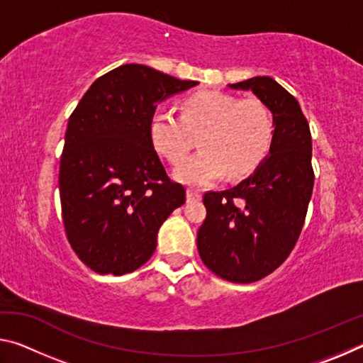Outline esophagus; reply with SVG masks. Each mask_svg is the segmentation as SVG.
I'll return each instance as SVG.
<instances>
[{
	"label": "esophagus",
	"instance_id": "obj_1",
	"mask_svg": "<svg viewBox=\"0 0 363 363\" xmlns=\"http://www.w3.org/2000/svg\"><path fill=\"white\" fill-rule=\"evenodd\" d=\"M196 200H201V194L199 192V190L189 189L187 190V201H196Z\"/></svg>",
	"mask_w": 363,
	"mask_h": 363
}]
</instances>
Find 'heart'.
I'll list each match as a JSON object with an SVG mask.
<instances>
[{
    "instance_id": "b5f03b06",
    "label": "heart",
    "mask_w": 363,
    "mask_h": 363,
    "mask_svg": "<svg viewBox=\"0 0 363 363\" xmlns=\"http://www.w3.org/2000/svg\"><path fill=\"white\" fill-rule=\"evenodd\" d=\"M190 131H203V150L184 160L174 177L189 186H208L225 173L230 177L251 173L269 153L275 123L270 108L257 97L238 101L219 91L189 96L182 115L160 107L150 118L153 149L173 164L187 155Z\"/></svg>"
}]
</instances>
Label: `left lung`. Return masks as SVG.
Returning <instances> with one entry per match:
<instances>
[{"label":"left lung","instance_id":"1","mask_svg":"<svg viewBox=\"0 0 363 363\" xmlns=\"http://www.w3.org/2000/svg\"><path fill=\"white\" fill-rule=\"evenodd\" d=\"M229 88L251 91L270 108L274 140L247 179L205 194L196 248L218 277L251 284L274 272L298 242L314 187L312 139L298 101L274 78L255 77Z\"/></svg>","mask_w":363,"mask_h":363}]
</instances>
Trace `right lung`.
Returning <instances> with one entry per match:
<instances>
[{
	"label": "right lung",
	"mask_w": 363,
	"mask_h": 363,
	"mask_svg": "<svg viewBox=\"0 0 363 363\" xmlns=\"http://www.w3.org/2000/svg\"><path fill=\"white\" fill-rule=\"evenodd\" d=\"M196 84L147 65H120L97 78L70 115L59 171L62 219L73 251L94 272L139 269L164 219L186 203L149 126L160 102Z\"/></svg>",
	"instance_id": "add662e5"
}]
</instances>
